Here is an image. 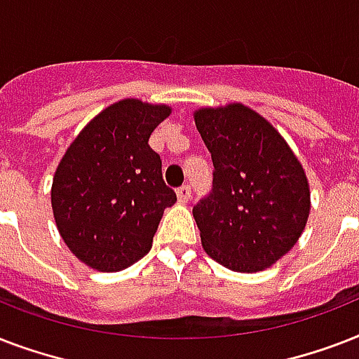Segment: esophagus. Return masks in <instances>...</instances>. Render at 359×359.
Masks as SVG:
<instances>
[{
	"instance_id": "esophagus-1",
	"label": "esophagus",
	"mask_w": 359,
	"mask_h": 359,
	"mask_svg": "<svg viewBox=\"0 0 359 359\" xmlns=\"http://www.w3.org/2000/svg\"><path fill=\"white\" fill-rule=\"evenodd\" d=\"M177 197H179L180 203H188L191 197V186L190 184H182L177 190Z\"/></svg>"
}]
</instances>
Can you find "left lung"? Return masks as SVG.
Wrapping results in <instances>:
<instances>
[{
	"label": "left lung",
	"instance_id": "left-lung-1",
	"mask_svg": "<svg viewBox=\"0 0 359 359\" xmlns=\"http://www.w3.org/2000/svg\"><path fill=\"white\" fill-rule=\"evenodd\" d=\"M212 156V190L194 205L201 244L235 272L272 266L298 242L309 184L298 158L266 119L242 104L196 111Z\"/></svg>",
	"mask_w": 359,
	"mask_h": 359
}]
</instances>
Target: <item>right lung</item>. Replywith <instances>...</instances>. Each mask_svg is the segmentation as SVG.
I'll return each instance as SVG.
<instances>
[{
  "instance_id": "add662e5",
  "label": "right lung",
  "mask_w": 359,
  "mask_h": 359,
  "mask_svg": "<svg viewBox=\"0 0 359 359\" xmlns=\"http://www.w3.org/2000/svg\"><path fill=\"white\" fill-rule=\"evenodd\" d=\"M169 106L111 104L67 149L53 175L52 208L65 244L87 266L119 272L149 253L163 210L177 201L149 145Z\"/></svg>"
}]
</instances>
